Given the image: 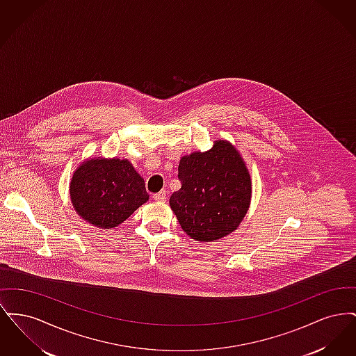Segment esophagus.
I'll return each mask as SVG.
<instances>
[{"label":"esophagus","instance_id":"1","mask_svg":"<svg viewBox=\"0 0 356 356\" xmlns=\"http://www.w3.org/2000/svg\"><path fill=\"white\" fill-rule=\"evenodd\" d=\"M153 200L159 202V203H164L167 200V192L165 191H160L157 193L153 195Z\"/></svg>","mask_w":356,"mask_h":356}]
</instances>
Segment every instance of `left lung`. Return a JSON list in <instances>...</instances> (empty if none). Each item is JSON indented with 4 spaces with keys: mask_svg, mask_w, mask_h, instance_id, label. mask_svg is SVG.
Segmentation results:
<instances>
[{
    "mask_svg": "<svg viewBox=\"0 0 356 356\" xmlns=\"http://www.w3.org/2000/svg\"><path fill=\"white\" fill-rule=\"evenodd\" d=\"M179 179L181 188L170 205L188 236L208 243L236 231L251 204L252 181L229 141L216 140L209 151L183 156Z\"/></svg>",
    "mask_w": 356,
    "mask_h": 356,
    "instance_id": "obj_1",
    "label": "left lung"
}]
</instances>
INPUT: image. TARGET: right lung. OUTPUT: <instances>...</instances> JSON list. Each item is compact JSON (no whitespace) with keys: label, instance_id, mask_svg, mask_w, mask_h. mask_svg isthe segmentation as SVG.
<instances>
[{"label":"right lung","instance_id":"obj_1","mask_svg":"<svg viewBox=\"0 0 356 356\" xmlns=\"http://www.w3.org/2000/svg\"><path fill=\"white\" fill-rule=\"evenodd\" d=\"M69 196L77 215L102 229L118 227L149 199L144 179L119 157L84 160L73 172Z\"/></svg>","mask_w":356,"mask_h":356}]
</instances>
